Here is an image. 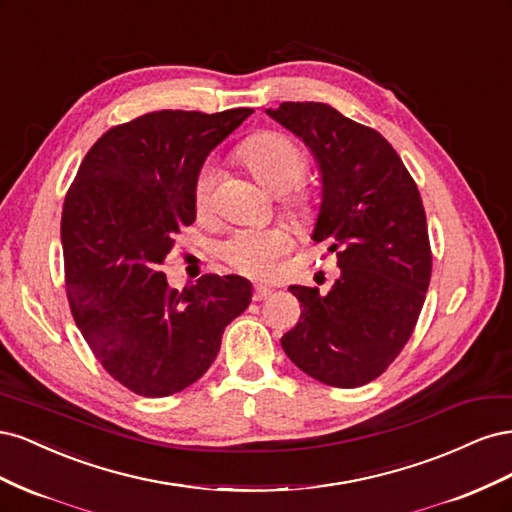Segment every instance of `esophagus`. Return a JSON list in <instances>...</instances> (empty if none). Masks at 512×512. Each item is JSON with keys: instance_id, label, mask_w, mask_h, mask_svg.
Wrapping results in <instances>:
<instances>
[{"instance_id": "esophagus-1", "label": "esophagus", "mask_w": 512, "mask_h": 512, "mask_svg": "<svg viewBox=\"0 0 512 512\" xmlns=\"http://www.w3.org/2000/svg\"><path fill=\"white\" fill-rule=\"evenodd\" d=\"M271 288L269 286H262V284H256L254 286V301H265L267 297H271Z\"/></svg>"}]
</instances>
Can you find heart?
Listing matches in <instances>:
<instances>
[{"mask_svg":"<svg viewBox=\"0 0 512 512\" xmlns=\"http://www.w3.org/2000/svg\"><path fill=\"white\" fill-rule=\"evenodd\" d=\"M239 158L254 179L273 194L290 192L307 168V156L301 145L282 132H260L239 147ZM218 168L205 164L194 183V207L203 215L211 209ZM292 218L312 220V203L305 196L292 198ZM288 247V237L280 228L243 230L222 245V258L232 269L245 275L267 277L275 271V262Z\"/></svg>","mask_w":512,"mask_h":512,"instance_id":"heart-1","label":"heart"}]
</instances>
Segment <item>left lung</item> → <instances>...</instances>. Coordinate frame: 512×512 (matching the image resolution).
<instances>
[{
	"mask_svg": "<svg viewBox=\"0 0 512 512\" xmlns=\"http://www.w3.org/2000/svg\"><path fill=\"white\" fill-rule=\"evenodd\" d=\"M267 115L312 151L320 173L312 239L339 267L327 294L288 288L303 320L282 348L324 384L363 386L395 361L425 303L431 250L421 194L389 141L333 106L282 102Z\"/></svg>",
	"mask_w": 512,
	"mask_h": 512,
	"instance_id": "8db88e82",
	"label": "left lung"
}]
</instances>
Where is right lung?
Wrapping results in <instances>:
<instances>
[{"label": "right lung", "mask_w": 512, "mask_h": 512, "mask_svg": "<svg viewBox=\"0 0 512 512\" xmlns=\"http://www.w3.org/2000/svg\"><path fill=\"white\" fill-rule=\"evenodd\" d=\"M252 113L136 117L98 138L68 190L61 247L72 316L102 367L136 395L188 389L252 301L241 275H203L177 290L160 271L179 230L196 220L200 168Z\"/></svg>", "instance_id": "right-lung-1"}]
</instances>
